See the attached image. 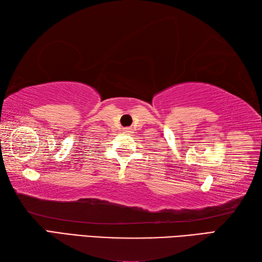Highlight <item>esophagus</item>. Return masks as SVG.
Instances as JSON below:
<instances>
[{
  "mask_svg": "<svg viewBox=\"0 0 262 262\" xmlns=\"http://www.w3.org/2000/svg\"><path fill=\"white\" fill-rule=\"evenodd\" d=\"M124 132L125 133H132V128L130 127H126V128H124Z\"/></svg>",
  "mask_w": 262,
  "mask_h": 262,
  "instance_id": "34e87169",
  "label": "esophagus"
}]
</instances>
